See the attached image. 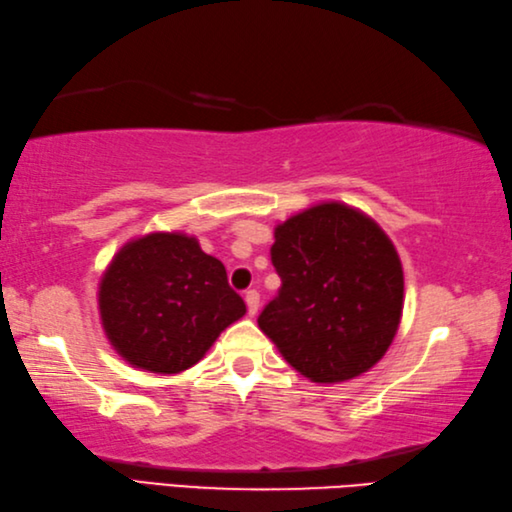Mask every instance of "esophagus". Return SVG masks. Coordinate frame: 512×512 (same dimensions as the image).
<instances>
[{
    "mask_svg": "<svg viewBox=\"0 0 512 512\" xmlns=\"http://www.w3.org/2000/svg\"><path fill=\"white\" fill-rule=\"evenodd\" d=\"M245 304H247V313H249V315H256V313H258V306H260V295H258V291L249 289V291L245 293Z\"/></svg>",
    "mask_w": 512,
    "mask_h": 512,
    "instance_id": "1",
    "label": "esophagus"
}]
</instances>
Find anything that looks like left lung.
Returning <instances> with one entry per match:
<instances>
[{"instance_id": "1", "label": "left lung", "mask_w": 512, "mask_h": 512, "mask_svg": "<svg viewBox=\"0 0 512 512\" xmlns=\"http://www.w3.org/2000/svg\"><path fill=\"white\" fill-rule=\"evenodd\" d=\"M271 245L282 287L258 326L313 383L368 372L399 331L403 267L366 214L328 201L276 227Z\"/></svg>"}]
</instances>
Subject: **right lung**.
Returning a JSON list of instances; mask_svg holds the SVG:
<instances>
[{"instance_id":"1","label":"right lung","mask_w":512,"mask_h":512,"mask_svg":"<svg viewBox=\"0 0 512 512\" xmlns=\"http://www.w3.org/2000/svg\"><path fill=\"white\" fill-rule=\"evenodd\" d=\"M102 328L118 355L155 374H177L241 320L245 302L225 267L195 236L153 232L124 245L100 280Z\"/></svg>"}]
</instances>
